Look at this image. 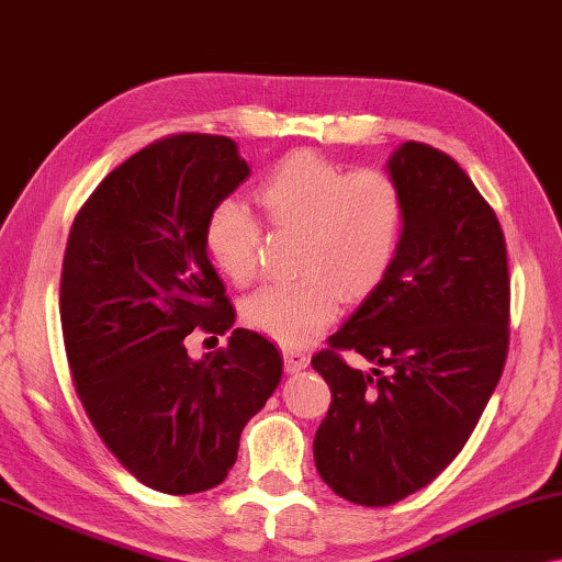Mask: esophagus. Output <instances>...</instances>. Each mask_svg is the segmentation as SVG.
Here are the masks:
<instances>
[{
    "instance_id": "1",
    "label": "esophagus",
    "mask_w": 562,
    "mask_h": 562,
    "mask_svg": "<svg viewBox=\"0 0 562 562\" xmlns=\"http://www.w3.org/2000/svg\"><path fill=\"white\" fill-rule=\"evenodd\" d=\"M283 364H286L289 374H296V371L308 367V357H306V353L301 351V349L286 347V349H283Z\"/></svg>"
}]
</instances>
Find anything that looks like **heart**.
I'll return each mask as SVG.
<instances>
[{
	"label": "heart",
	"mask_w": 562,
	"mask_h": 562,
	"mask_svg": "<svg viewBox=\"0 0 562 562\" xmlns=\"http://www.w3.org/2000/svg\"><path fill=\"white\" fill-rule=\"evenodd\" d=\"M276 231H296V281L266 286L246 301L258 331L299 347L329 326L341 299L369 296L390 273L404 228V195L390 172L349 170L324 155L293 153L256 188ZM211 261L236 286L261 271V228L238 201H223L205 221Z\"/></svg>",
	"instance_id": "heart-1"
}]
</instances>
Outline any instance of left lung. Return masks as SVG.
<instances>
[{"label": "left lung", "mask_w": 562, "mask_h": 562, "mask_svg": "<svg viewBox=\"0 0 562 562\" xmlns=\"http://www.w3.org/2000/svg\"><path fill=\"white\" fill-rule=\"evenodd\" d=\"M386 172L404 195L392 269L311 359L331 390L314 437L316 470L336 495L367 507L400 503L460 454L510 336L505 236L468 172L412 140ZM344 350L372 369L351 368Z\"/></svg>", "instance_id": "left-lung-1"}]
</instances>
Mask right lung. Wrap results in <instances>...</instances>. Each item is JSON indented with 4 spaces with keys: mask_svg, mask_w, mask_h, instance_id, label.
Wrapping results in <instances>:
<instances>
[{
    "mask_svg": "<svg viewBox=\"0 0 562 562\" xmlns=\"http://www.w3.org/2000/svg\"><path fill=\"white\" fill-rule=\"evenodd\" d=\"M248 176L231 137H166L102 180L67 238L59 318L75 390L108 450L168 495L221 485L281 382L279 349L231 329L203 244L209 215ZM193 328L231 330L229 347L191 360Z\"/></svg>",
    "mask_w": 562,
    "mask_h": 562,
    "instance_id": "1",
    "label": "right lung"
}]
</instances>
